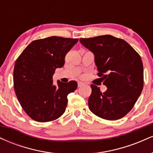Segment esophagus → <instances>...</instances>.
Wrapping results in <instances>:
<instances>
[{"label": "esophagus", "instance_id": "1", "mask_svg": "<svg viewBox=\"0 0 153 153\" xmlns=\"http://www.w3.org/2000/svg\"><path fill=\"white\" fill-rule=\"evenodd\" d=\"M85 85V84L83 83V82H78V87H81V86H82V85Z\"/></svg>", "mask_w": 153, "mask_h": 153}]
</instances>
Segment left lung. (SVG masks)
Here are the masks:
<instances>
[{
    "instance_id": "left-lung-1",
    "label": "left lung",
    "mask_w": 153,
    "mask_h": 153,
    "mask_svg": "<svg viewBox=\"0 0 153 153\" xmlns=\"http://www.w3.org/2000/svg\"><path fill=\"white\" fill-rule=\"evenodd\" d=\"M80 42L94 54L98 75L107 87L102 93L96 85H91L89 108L107 120L122 118L133 108L143 88L140 54L127 42L111 35L80 38Z\"/></svg>"
}]
</instances>
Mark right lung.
<instances>
[{"mask_svg": "<svg viewBox=\"0 0 153 153\" xmlns=\"http://www.w3.org/2000/svg\"><path fill=\"white\" fill-rule=\"evenodd\" d=\"M78 39L59 36L34 40L26 47L16 61L13 86L24 111L39 122L58 119L64 114L68 95L74 92L77 82L57 81L53 84L55 70L65 64L66 54Z\"/></svg>", "mask_w": 153, "mask_h": 153, "instance_id": "add662e5", "label": "right lung"}]
</instances>
